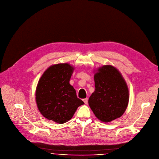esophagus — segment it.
<instances>
[{
  "instance_id": "1",
  "label": "esophagus",
  "mask_w": 159,
  "mask_h": 159,
  "mask_svg": "<svg viewBox=\"0 0 159 159\" xmlns=\"http://www.w3.org/2000/svg\"><path fill=\"white\" fill-rule=\"evenodd\" d=\"M83 101H84V103H85V105H87V104L88 103V98H85V99H83Z\"/></svg>"
}]
</instances>
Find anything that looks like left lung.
Masks as SVG:
<instances>
[{
    "instance_id": "1",
    "label": "left lung",
    "mask_w": 159,
    "mask_h": 159,
    "mask_svg": "<svg viewBox=\"0 0 159 159\" xmlns=\"http://www.w3.org/2000/svg\"><path fill=\"white\" fill-rule=\"evenodd\" d=\"M95 91L89 97V105L96 117L108 123L120 118L129 103L127 83L119 70L105 65L94 70Z\"/></svg>"
}]
</instances>
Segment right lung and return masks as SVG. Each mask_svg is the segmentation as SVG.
I'll list each match as a JSON object with an SVG mask.
<instances>
[{"label": "right lung", "instance_id": "add662e5", "mask_svg": "<svg viewBox=\"0 0 159 159\" xmlns=\"http://www.w3.org/2000/svg\"><path fill=\"white\" fill-rule=\"evenodd\" d=\"M75 67L69 63L50 66L40 78L35 90L37 108L46 119L63 124L73 117L84 103L70 84Z\"/></svg>", "mask_w": 159, "mask_h": 159}]
</instances>
